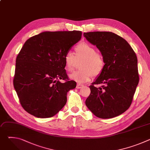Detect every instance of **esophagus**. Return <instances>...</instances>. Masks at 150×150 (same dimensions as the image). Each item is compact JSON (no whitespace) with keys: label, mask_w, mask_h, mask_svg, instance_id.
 Listing matches in <instances>:
<instances>
[{"label":"esophagus","mask_w":150,"mask_h":150,"mask_svg":"<svg viewBox=\"0 0 150 150\" xmlns=\"http://www.w3.org/2000/svg\"><path fill=\"white\" fill-rule=\"evenodd\" d=\"M83 87V85L81 84V83H77L76 85V88L79 89V88H81Z\"/></svg>","instance_id":"34e87169"}]
</instances>
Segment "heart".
<instances>
[{
	"label": "heart",
	"mask_w": 150,
	"mask_h": 150,
	"mask_svg": "<svg viewBox=\"0 0 150 150\" xmlns=\"http://www.w3.org/2000/svg\"><path fill=\"white\" fill-rule=\"evenodd\" d=\"M75 56L70 51L66 53L63 57L65 69L71 71L75 67L76 61L83 60L80 65V70L69 75V78L78 82H85L92 77L99 76L105 67L103 56L97 53L94 47L87 42H81L75 48Z\"/></svg>",
	"instance_id": "1"
}]
</instances>
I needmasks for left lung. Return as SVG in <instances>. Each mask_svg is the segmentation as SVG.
Wrapping results in <instances>:
<instances>
[{"label": "left lung", "instance_id": "obj_1", "mask_svg": "<svg viewBox=\"0 0 150 150\" xmlns=\"http://www.w3.org/2000/svg\"><path fill=\"white\" fill-rule=\"evenodd\" d=\"M83 37L96 46L105 62L103 71L90 86L85 104L99 118L117 116L130 107L139 82L136 54L124 38L112 32L84 33ZM96 84L103 85L97 88Z\"/></svg>", "mask_w": 150, "mask_h": 150}]
</instances>
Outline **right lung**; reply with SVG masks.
<instances>
[{
    "mask_svg": "<svg viewBox=\"0 0 150 150\" xmlns=\"http://www.w3.org/2000/svg\"><path fill=\"white\" fill-rule=\"evenodd\" d=\"M81 35L79 31H46L26 41L16 57L13 86L28 113L51 117L66 104L67 93L76 83L68 80L63 57Z\"/></svg>",
    "mask_w": 150,
    "mask_h": 150,
    "instance_id": "obj_1",
    "label": "right lung"
}]
</instances>
